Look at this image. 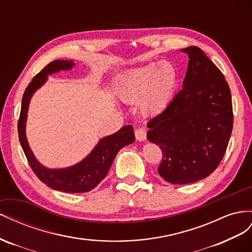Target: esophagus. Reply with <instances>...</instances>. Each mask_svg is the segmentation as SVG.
<instances>
[{
  "mask_svg": "<svg viewBox=\"0 0 252 252\" xmlns=\"http://www.w3.org/2000/svg\"><path fill=\"white\" fill-rule=\"evenodd\" d=\"M135 137L138 141H145L147 139V133L143 128H136L135 130Z\"/></svg>",
  "mask_w": 252,
  "mask_h": 252,
  "instance_id": "obj_1",
  "label": "esophagus"
}]
</instances>
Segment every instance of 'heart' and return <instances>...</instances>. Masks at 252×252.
Listing matches in <instances>:
<instances>
[{
	"instance_id": "obj_1",
	"label": "heart",
	"mask_w": 252,
	"mask_h": 252,
	"mask_svg": "<svg viewBox=\"0 0 252 252\" xmlns=\"http://www.w3.org/2000/svg\"><path fill=\"white\" fill-rule=\"evenodd\" d=\"M179 83V74L170 62H153L127 70L116 89L117 96L126 103L138 101L145 116H158L173 101Z\"/></svg>"
}]
</instances>
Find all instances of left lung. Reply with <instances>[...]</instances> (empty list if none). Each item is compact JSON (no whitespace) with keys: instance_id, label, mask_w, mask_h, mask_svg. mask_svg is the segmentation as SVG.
Wrapping results in <instances>:
<instances>
[{"instance_id":"left-lung-1","label":"left lung","mask_w":252,"mask_h":252,"mask_svg":"<svg viewBox=\"0 0 252 252\" xmlns=\"http://www.w3.org/2000/svg\"><path fill=\"white\" fill-rule=\"evenodd\" d=\"M188 69L170 106L149 121L147 138L161 149L159 175L171 184L209 176L226 152L233 126L231 93L224 75L202 49H182Z\"/></svg>"}]
</instances>
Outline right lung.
I'll use <instances>...</instances> for the list:
<instances>
[{"instance_id":"1","label":"right lung","mask_w":252,"mask_h":252,"mask_svg":"<svg viewBox=\"0 0 252 252\" xmlns=\"http://www.w3.org/2000/svg\"><path fill=\"white\" fill-rule=\"evenodd\" d=\"M73 60H55L43 68L28 84L22 98L18 132L21 146L34 174L49 188L67 193H82L93 190L109 172L119 151L134 142L135 135L132 126H126L112 135L105 136L81 161L71 167L49 169L43 166L34 157L26 138V120L28 106L32 95L47 81L49 75L74 67Z\"/></svg>"}]
</instances>
